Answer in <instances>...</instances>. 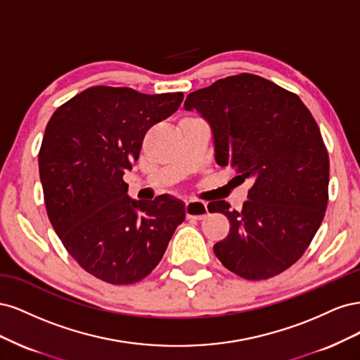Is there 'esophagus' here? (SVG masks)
I'll return each mask as SVG.
<instances>
[{"label":"esophagus","mask_w":360,"mask_h":360,"mask_svg":"<svg viewBox=\"0 0 360 360\" xmlns=\"http://www.w3.org/2000/svg\"><path fill=\"white\" fill-rule=\"evenodd\" d=\"M209 214V209H207V204L201 201H186V216L192 217V219H202Z\"/></svg>","instance_id":"1"}]
</instances>
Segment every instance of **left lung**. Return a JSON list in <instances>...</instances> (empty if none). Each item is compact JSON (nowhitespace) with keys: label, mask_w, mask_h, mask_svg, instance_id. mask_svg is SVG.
I'll return each instance as SVG.
<instances>
[{"label":"left lung","mask_w":360,"mask_h":360,"mask_svg":"<svg viewBox=\"0 0 360 360\" xmlns=\"http://www.w3.org/2000/svg\"><path fill=\"white\" fill-rule=\"evenodd\" d=\"M184 110L210 126L214 160L252 183L242 210L213 201L209 212L230 219L213 246L233 274L267 279L303 255L328 205L329 156L309 110L282 86L242 73L188 94Z\"/></svg>","instance_id":"left-lung-1"}]
</instances>
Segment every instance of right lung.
<instances>
[{
	"mask_svg": "<svg viewBox=\"0 0 360 360\" xmlns=\"http://www.w3.org/2000/svg\"><path fill=\"white\" fill-rule=\"evenodd\" d=\"M181 102L183 93L91 86L61 105L45 129L39 172L49 221L79 266L110 284L150 275L186 217L183 201L169 195L130 198L123 180L147 130Z\"/></svg>",
	"mask_w": 360,
	"mask_h": 360,
	"instance_id": "obj_1",
	"label": "right lung"
}]
</instances>
